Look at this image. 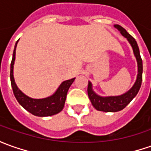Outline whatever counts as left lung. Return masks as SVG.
I'll list each match as a JSON object with an SVG mask.
<instances>
[{"instance_id": "left-lung-1", "label": "left lung", "mask_w": 151, "mask_h": 151, "mask_svg": "<svg viewBox=\"0 0 151 151\" xmlns=\"http://www.w3.org/2000/svg\"><path fill=\"white\" fill-rule=\"evenodd\" d=\"M114 27L119 30L120 33L124 38H127V40L130 44L131 47L133 48L134 55L135 56L137 60L138 74H137L136 81H135L134 84L133 85V86L128 91H126L125 93L120 95V96H99L92 89V84L91 83V81H88L87 93H88V96L90 98L92 106L98 111L107 112V113H115V112H119V111L123 110L134 98V96H136L137 93L139 91L140 86H141V83H142L143 63L137 42L123 27L118 25V24H115Z\"/></svg>"}]
</instances>
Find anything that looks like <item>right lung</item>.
<instances>
[{"mask_svg":"<svg viewBox=\"0 0 151 151\" xmlns=\"http://www.w3.org/2000/svg\"><path fill=\"white\" fill-rule=\"evenodd\" d=\"M17 43H18V40L15 44L12 60L11 63V72H10L11 84H12V87L16 99L19 102L21 106L23 108H25L27 112L38 117H49V116H52V115L59 113L64 108L68 90L76 78L63 81L58 87V89L55 91V93L48 97L41 98V99H35V98H32L30 96L25 95L17 87V86L15 82L14 76H13V67H14L16 49H17Z\"/></svg>","mask_w":151,"mask_h":151,"instance_id":"obj_1","label":"right lung"}]
</instances>
